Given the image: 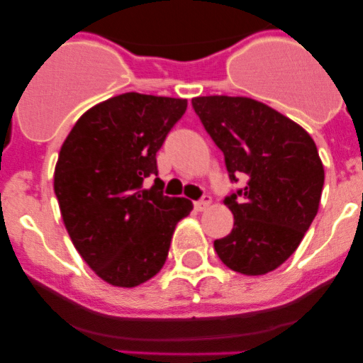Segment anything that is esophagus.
Returning <instances> with one entry per match:
<instances>
[{"instance_id":"34e87169","label":"esophagus","mask_w":363,"mask_h":363,"mask_svg":"<svg viewBox=\"0 0 363 363\" xmlns=\"http://www.w3.org/2000/svg\"><path fill=\"white\" fill-rule=\"evenodd\" d=\"M211 207V196H203L202 200H199V202L195 203V208L199 212H203V211H207V208Z\"/></svg>"}]
</instances>
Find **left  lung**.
I'll return each instance as SVG.
<instances>
[{
	"instance_id": "1",
	"label": "left lung",
	"mask_w": 363,
	"mask_h": 363,
	"mask_svg": "<svg viewBox=\"0 0 363 363\" xmlns=\"http://www.w3.org/2000/svg\"><path fill=\"white\" fill-rule=\"evenodd\" d=\"M191 104L225 155L230 179L247 177L225 199L233 228L214 250L244 276L272 272L296 251L320 208L325 170L316 144L300 124L252 98L216 94Z\"/></svg>"
}]
</instances>
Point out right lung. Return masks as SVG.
<instances>
[{
    "label": "right lung",
    "instance_id": "obj_1",
    "mask_svg": "<svg viewBox=\"0 0 363 363\" xmlns=\"http://www.w3.org/2000/svg\"><path fill=\"white\" fill-rule=\"evenodd\" d=\"M188 100L124 93L84 112L61 145L54 193L73 246L100 279L135 288L160 272L188 199L160 191L156 152Z\"/></svg>",
    "mask_w": 363,
    "mask_h": 363
}]
</instances>
